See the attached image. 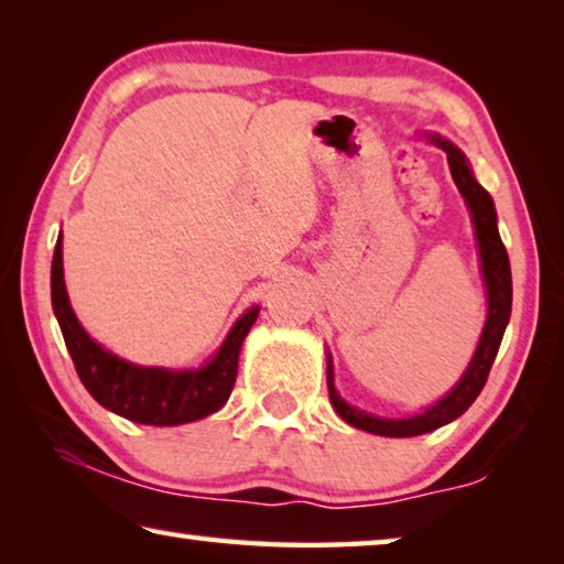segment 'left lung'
Wrapping results in <instances>:
<instances>
[{"instance_id":"left-lung-1","label":"left lung","mask_w":564,"mask_h":564,"mask_svg":"<svg viewBox=\"0 0 564 564\" xmlns=\"http://www.w3.org/2000/svg\"><path fill=\"white\" fill-rule=\"evenodd\" d=\"M427 141L435 147H441L447 154V166H451L455 186L465 198L467 212H470L475 241H477V256H480V273L485 281V293H488V318H485L480 340H477V348L473 352L470 362H467L460 380H457V383L447 390L437 403L427 405L423 413L405 415V417H380L346 403L336 390V383H333V360H330V352H326L328 395H330L333 408H336V413L346 420L348 425L360 427V431L373 433V435H383V437L423 435V433L437 431V427H443L447 423H453L455 417H460L465 410L475 403V398L480 395L485 380H488L492 360L498 356V348L502 343L505 328H508L510 323V311H512L510 259L498 231V212H495L492 196L477 184L473 176L470 161L465 159L463 151L457 149L453 141L437 137V133H427Z\"/></svg>"}]
</instances>
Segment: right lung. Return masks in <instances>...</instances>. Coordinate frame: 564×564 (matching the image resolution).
Returning <instances> with one entry per match:
<instances>
[{"label": "right lung", "instance_id": "1", "mask_svg": "<svg viewBox=\"0 0 564 564\" xmlns=\"http://www.w3.org/2000/svg\"><path fill=\"white\" fill-rule=\"evenodd\" d=\"M52 308L76 373L91 398L133 423L159 427L194 423L226 405L236 383L238 352L261 311L259 305H253L243 316H238L221 346L204 366L184 370L137 366L99 346L76 318L64 283L62 234L56 238L52 259Z\"/></svg>", "mask_w": 564, "mask_h": 564}]
</instances>
